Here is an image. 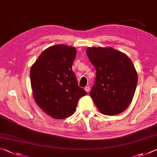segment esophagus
Returning a JSON list of instances; mask_svg holds the SVG:
<instances>
[{
    "mask_svg": "<svg viewBox=\"0 0 157 157\" xmlns=\"http://www.w3.org/2000/svg\"><path fill=\"white\" fill-rule=\"evenodd\" d=\"M84 90L87 92V93H89V92L90 91V87H89V86H85V87H84Z\"/></svg>",
    "mask_w": 157,
    "mask_h": 157,
    "instance_id": "obj_1",
    "label": "esophagus"
}]
</instances>
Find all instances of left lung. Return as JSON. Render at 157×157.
<instances>
[{"mask_svg": "<svg viewBox=\"0 0 157 157\" xmlns=\"http://www.w3.org/2000/svg\"><path fill=\"white\" fill-rule=\"evenodd\" d=\"M86 54L96 71L90 92L96 108L106 115L122 113L132 101L138 82L132 61L112 47H88Z\"/></svg>", "mask_w": 157, "mask_h": 157, "instance_id": "8db88e82", "label": "left lung"}]
</instances>
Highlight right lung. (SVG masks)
Returning a JSON list of instances; mask_svg holds the SVG:
<instances>
[{"label":"right lung","instance_id":"add662e5","mask_svg":"<svg viewBox=\"0 0 157 157\" xmlns=\"http://www.w3.org/2000/svg\"><path fill=\"white\" fill-rule=\"evenodd\" d=\"M76 54L75 47L56 44L44 49L31 68L34 100L54 119L71 116L79 99L87 94L78 86L72 70Z\"/></svg>","mask_w":157,"mask_h":157}]
</instances>
